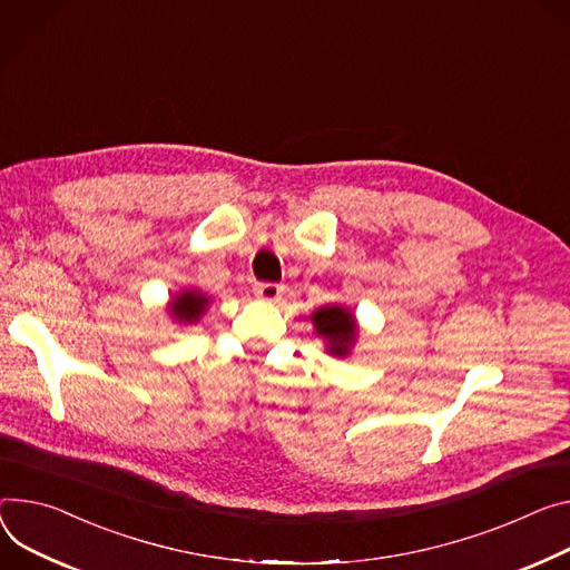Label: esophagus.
<instances>
[{"instance_id": "34e87169", "label": "esophagus", "mask_w": 570, "mask_h": 570, "mask_svg": "<svg viewBox=\"0 0 570 570\" xmlns=\"http://www.w3.org/2000/svg\"><path fill=\"white\" fill-rule=\"evenodd\" d=\"M284 293V286L277 284V282H258L254 284V295L262 297L266 302H277Z\"/></svg>"}]
</instances>
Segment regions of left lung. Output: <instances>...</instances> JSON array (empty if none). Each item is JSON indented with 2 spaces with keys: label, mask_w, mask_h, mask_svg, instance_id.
Segmentation results:
<instances>
[{
  "label": "left lung",
  "mask_w": 570,
  "mask_h": 570,
  "mask_svg": "<svg viewBox=\"0 0 570 570\" xmlns=\"http://www.w3.org/2000/svg\"><path fill=\"white\" fill-rule=\"evenodd\" d=\"M316 334L327 341V352L336 356H345L356 341V323L354 314L338 304L321 306L312 316Z\"/></svg>",
  "instance_id": "left-lung-1"
}]
</instances>
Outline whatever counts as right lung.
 Returning <instances> with one entry per match:
<instances>
[{
	"mask_svg": "<svg viewBox=\"0 0 570 570\" xmlns=\"http://www.w3.org/2000/svg\"><path fill=\"white\" fill-rule=\"evenodd\" d=\"M206 304H209V297H206L204 293L190 288V291H184L179 293L173 302H170V314L175 321L179 323H197L199 316L204 314Z\"/></svg>",
	"mask_w": 570,
	"mask_h": 570,
	"instance_id": "add662e5",
	"label": "right lung"
}]
</instances>
